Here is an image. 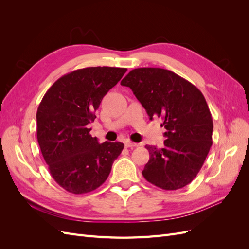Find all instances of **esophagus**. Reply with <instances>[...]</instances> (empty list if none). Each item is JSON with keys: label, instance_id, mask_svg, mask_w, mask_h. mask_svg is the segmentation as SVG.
Segmentation results:
<instances>
[{"label": "esophagus", "instance_id": "obj_1", "mask_svg": "<svg viewBox=\"0 0 249 249\" xmlns=\"http://www.w3.org/2000/svg\"><path fill=\"white\" fill-rule=\"evenodd\" d=\"M138 144L137 143H134V142H132V141H125L124 142V146L126 147V148H133V147H136Z\"/></svg>", "mask_w": 249, "mask_h": 249}]
</instances>
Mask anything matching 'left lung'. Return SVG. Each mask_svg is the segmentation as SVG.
<instances>
[{
    "mask_svg": "<svg viewBox=\"0 0 249 249\" xmlns=\"http://www.w3.org/2000/svg\"><path fill=\"white\" fill-rule=\"evenodd\" d=\"M130 87L149 119L162 117L164 147L146 145L149 160L142 171L147 182L177 190L197 176L212 146L213 120L205 96L189 81L158 67L135 69L120 82Z\"/></svg>",
    "mask_w": 249,
    "mask_h": 249,
    "instance_id": "left-lung-1",
    "label": "left lung"
}]
</instances>
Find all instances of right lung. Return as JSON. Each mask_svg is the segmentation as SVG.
I'll use <instances>...</instances> for the list:
<instances>
[{
  "instance_id": "add662e5",
  "label": "right lung",
  "mask_w": 249,
  "mask_h": 249,
  "mask_svg": "<svg viewBox=\"0 0 249 249\" xmlns=\"http://www.w3.org/2000/svg\"><path fill=\"white\" fill-rule=\"evenodd\" d=\"M125 71L108 66L73 71L42 97L36 113L37 140L51 176L66 191L83 194L99 188L124 149L118 141L99 143L87 124Z\"/></svg>"
}]
</instances>
